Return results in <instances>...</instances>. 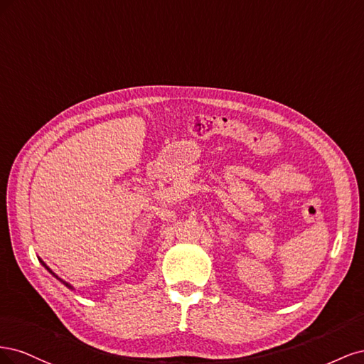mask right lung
<instances>
[{"label":"right lung","instance_id":"obj_1","mask_svg":"<svg viewBox=\"0 0 364 364\" xmlns=\"http://www.w3.org/2000/svg\"><path fill=\"white\" fill-rule=\"evenodd\" d=\"M41 262H42V261H41ZM42 264H43V262H42ZM43 266H46V264H43ZM46 269H47V270H48V272H50V273H51V274H54V273H53V272H51V270H50V269H48V267H47V266H46ZM54 277H56V274H54ZM56 278H58V277H56ZM58 279H60V278H58ZM60 281H62V279H60ZM62 282H63V284H65V285H67V287H70V289H73V287H71V285H70V284H67V282H65V281H62Z\"/></svg>","mask_w":364,"mask_h":364}]
</instances>
